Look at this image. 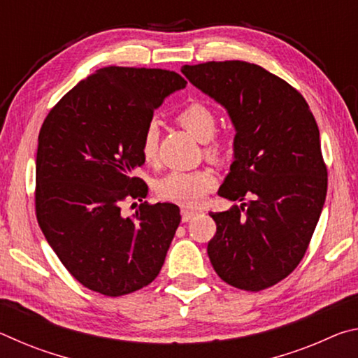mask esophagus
Instances as JSON below:
<instances>
[{"label": "esophagus", "instance_id": "1", "mask_svg": "<svg viewBox=\"0 0 358 358\" xmlns=\"http://www.w3.org/2000/svg\"><path fill=\"white\" fill-rule=\"evenodd\" d=\"M196 215H197L196 211L187 210V208H183V210H181V221H183V222H187L189 220H192V217L196 216Z\"/></svg>", "mask_w": 358, "mask_h": 358}]
</instances>
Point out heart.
<instances>
[{
	"mask_svg": "<svg viewBox=\"0 0 358 358\" xmlns=\"http://www.w3.org/2000/svg\"><path fill=\"white\" fill-rule=\"evenodd\" d=\"M177 121L183 128L202 142H208L205 153L215 161H222L227 153V145L224 141L211 138L216 131V117L213 110L203 102H189L177 115ZM157 131L151 121L147 124L141 142V153L145 161H151L156 155ZM216 185L215 175L207 169L183 172L172 171L156 181L155 191L161 201L180 205V207H199L207 197V194Z\"/></svg>",
	"mask_w": 358,
	"mask_h": 358,
	"instance_id": "obj_1",
	"label": "heart"
}]
</instances>
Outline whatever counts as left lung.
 Segmentation results:
<instances>
[{
	"instance_id": "obj_1",
	"label": "left lung",
	"mask_w": 358,
	"mask_h": 358,
	"mask_svg": "<svg viewBox=\"0 0 358 358\" xmlns=\"http://www.w3.org/2000/svg\"><path fill=\"white\" fill-rule=\"evenodd\" d=\"M194 87L226 108L235 128L234 162L220 194L248 202L210 213L208 257L222 281L257 292L300 264L327 196L319 128L305 98L257 64H185Z\"/></svg>"
}]
</instances>
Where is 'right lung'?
I'll return each mask as SVG.
<instances>
[{
	"mask_svg": "<svg viewBox=\"0 0 358 358\" xmlns=\"http://www.w3.org/2000/svg\"><path fill=\"white\" fill-rule=\"evenodd\" d=\"M186 87L173 71L108 66L78 82L48 112L36 156V216L48 245L85 287L107 296L142 289L159 275L181 221L173 203L126 199L148 186L134 177L142 134L169 94Z\"/></svg>",
	"mask_w": 358,
	"mask_h": 358,
	"instance_id": "obj_1",
	"label": "right lung"
}]
</instances>
